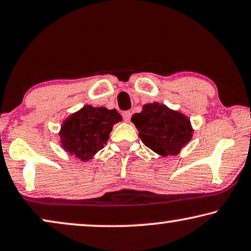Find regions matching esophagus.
Masks as SVG:
<instances>
[{"label": "esophagus", "mask_w": 251, "mask_h": 251, "mask_svg": "<svg viewBox=\"0 0 251 251\" xmlns=\"http://www.w3.org/2000/svg\"><path fill=\"white\" fill-rule=\"evenodd\" d=\"M122 116H123V118H124L125 122H129L130 116H132V114H130V111H124L122 114Z\"/></svg>", "instance_id": "1"}]
</instances>
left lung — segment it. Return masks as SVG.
Here are the masks:
<instances>
[{
  "instance_id": "1",
  "label": "left lung",
  "mask_w": 251,
  "mask_h": 251,
  "mask_svg": "<svg viewBox=\"0 0 251 251\" xmlns=\"http://www.w3.org/2000/svg\"><path fill=\"white\" fill-rule=\"evenodd\" d=\"M132 122L142 142L164 157L176 156L192 137L189 118L157 102L143 105L140 114L133 115Z\"/></svg>"
}]
</instances>
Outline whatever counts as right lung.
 <instances>
[{
    "label": "right lung",
    "mask_w": 251,
    "mask_h": 251,
    "mask_svg": "<svg viewBox=\"0 0 251 251\" xmlns=\"http://www.w3.org/2000/svg\"><path fill=\"white\" fill-rule=\"evenodd\" d=\"M122 121L116 109L85 105L63 122L59 135L67 152L78 159H91L109 139L112 126Z\"/></svg>",
    "instance_id": "right-lung-1"
}]
</instances>
